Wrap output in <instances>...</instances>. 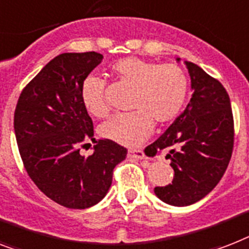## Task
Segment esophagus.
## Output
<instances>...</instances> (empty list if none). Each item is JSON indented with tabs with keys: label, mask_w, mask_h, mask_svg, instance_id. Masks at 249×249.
Instances as JSON below:
<instances>
[{
	"label": "esophagus",
	"mask_w": 249,
	"mask_h": 249,
	"mask_svg": "<svg viewBox=\"0 0 249 249\" xmlns=\"http://www.w3.org/2000/svg\"><path fill=\"white\" fill-rule=\"evenodd\" d=\"M128 156L130 157V159H137V160L145 159V155L142 149H129Z\"/></svg>",
	"instance_id": "obj_1"
}]
</instances>
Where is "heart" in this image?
<instances>
[{
	"label": "heart",
	"mask_w": 249,
	"mask_h": 249,
	"mask_svg": "<svg viewBox=\"0 0 249 249\" xmlns=\"http://www.w3.org/2000/svg\"><path fill=\"white\" fill-rule=\"evenodd\" d=\"M111 72L126 86L133 87L131 108L118 114L100 126V134L123 145L142 143L152 131L153 121L165 124L174 120L187 101L189 80L177 64H156L138 57L118 60ZM83 106L96 118H105L110 107L105 98V80L97 75L86 76L80 86Z\"/></svg>",
	"instance_id": "obj_1"
}]
</instances>
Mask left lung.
I'll list each match as a JSON object with an SVG mask.
<instances>
[{"mask_svg": "<svg viewBox=\"0 0 249 249\" xmlns=\"http://www.w3.org/2000/svg\"><path fill=\"white\" fill-rule=\"evenodd\" d=\"M180 61V58H177ZM192 98L167 130L147 147L167 149L173 183L155 188V195L171 206H189L209 195L223 178L234 145V120L229 94L217 79L185 61Z\"/></svg>", "mask_w": 249, "mask_h": 249, "instance_id": "left-lung-1", "label": "left lung"}]
</instances>
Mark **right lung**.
Listing matches in <instances>:
<instances>
[{"instance_id":"1","label":"right lung","mask_w":249,"mask_h":249,"mask_svg":"<svg viewBox=\"0 0 249 249\" xmlns=\"http://www.w3.org/2000/svg\"><path fill=\"white\" fill-rule=\"evenodd\" d=\"M102 58L97 52L56 56L26 84L14 115L26 173L40 192L68 209L98 203L110 189L115 166L128 153L110 139L93 138L92 119L80 98L82 82ZM88 139L96 145L84 158L78 145Z\"/></svg>"}]
</instances>
